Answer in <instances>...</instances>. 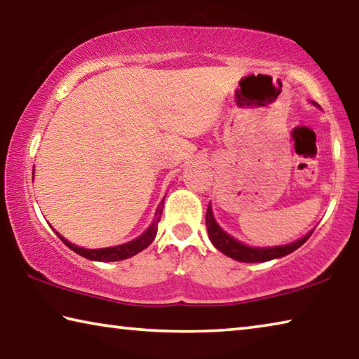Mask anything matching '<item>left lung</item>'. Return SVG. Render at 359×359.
Returning <instances> with one entry per match:
<instances>
[{"instance_id":"left-lung-1","label":"left lung","mask_w":359,"mask_h":359,"mask_svg":"<svg viewBox=\"0 0 359 359\" xmlns=\"http://www.w3.org/2000/svg\"><path fill=\"white\" fill-rule=\"evenodd\" d=\"M205 226H207L208 238H210L213 246L223 254H226V256L240 260V262H266V260H273V259L287 256V254L298 250V248L302 246L312 233V232H309L308 236H304L303 238H299V240H297V242L284 245V246H273V248L246 246L243 243L237 242V240L232 238L231 236H227V233L217 224V221H215L213 215H212L210 204H208V207H207Z\"/></svg>"}]
</instances>
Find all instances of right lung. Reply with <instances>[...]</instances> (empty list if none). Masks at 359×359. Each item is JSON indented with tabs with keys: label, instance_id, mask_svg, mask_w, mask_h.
<instances>
[{
	"label": "right lung",
	"instance_id": "add662e5",
	"mask_svg": "<svg viewBox=\"0 0 359 359\" xmlns=\"http://www.w3.org/2000/svg\"><path fill=\"white\" fill-rule=\"evenodd\" d=\"M161 212H163V201L160 207L157 208V217H155L154 223L149 226V229L142 233L141 237L135 238L133 242H128V243H123L119 246H111V248H102V250H84V248H78L75 245L69 243L66 238H62L60 233V238L64 242L67 248H70L72 251H75L76 254H80V256L86 257L89 260H99V262H116V260H123V259H128L135 256V254H138L140 251L146 250V248L154 242L155 236H157V231H158V223H160V218H161Z\"/></svg>",
	"mask_w": 359,
	"mask_h": 359
}]
</instances>
